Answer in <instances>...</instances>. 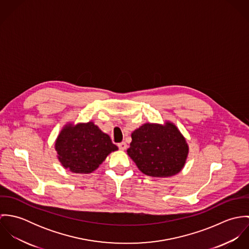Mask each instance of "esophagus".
<instances>
[{
    "label": "esophagus",
    "instance_id": "esophagus-1",
    "mask_svg": "<svg viewBox=\"0 0 249 249\" xmlns=\"http://www.w3.org/2000/svg\"><path fill=\"white\" fill-rule=\"evenodd\" d=\"M118 146H119V148H120V149L124 150V149H126L127 144H126V142H119V143H118Z\"/></svg>",
    "mask_w": 249,
    "mask_h": 249
}]
</instances>
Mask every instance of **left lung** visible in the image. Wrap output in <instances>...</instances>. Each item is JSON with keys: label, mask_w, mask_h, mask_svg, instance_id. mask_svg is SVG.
I'll return each instance as SVG.
<instances>
[{"label": "left lung", "mask_w": 249, "mask_h": 249, "mask_svg": "<svg viewBox=\"0 0 249 249\" xmlns=\"http://www.w3.org/2000/svg\"><path fill=\"white\" fill-rule=\"evenodd\" d=\"M131 138L127 154L142 174L170 178L183 169L189 146L173 123L144 124L132 132Z\"/></svg>", "instance_id": "1"}]
</instances>
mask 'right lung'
Returning <instances> with one entry per match:
<instances>
[{
    "instance_id": "obj_1",
    "label": "right lung",
    "mask_w": 249,
    "mask_h": 249,
    "mask_svg": "<svg viewBox=\"0 0 249 249\" xmlns=\"http://www.w3.org/2000/svg\"><path fill=\"white\" fill-rule=\"evenodd\" d=\"M57 157L65 169L74 174H90L118 149L110 137L94 123L66 124L56 141Z\"/></svg>"
}]
</instances>
